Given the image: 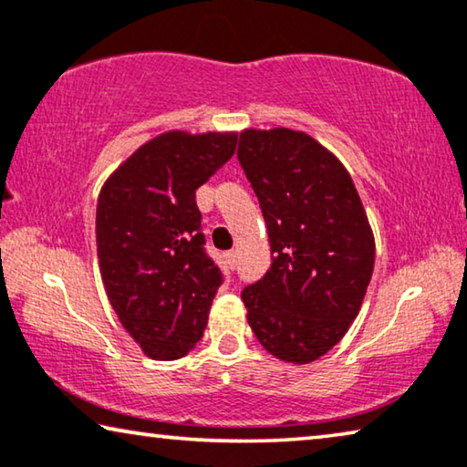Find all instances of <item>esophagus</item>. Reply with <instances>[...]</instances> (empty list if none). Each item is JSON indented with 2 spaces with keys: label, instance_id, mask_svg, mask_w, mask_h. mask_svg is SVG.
Masks as SVG:
<instances>
[{
  "label": "esophagus",
  "instance_id": "34e87169",
  "mask_svg": "<svg viewBox=\"0 0 467 467\" xmlns=\"http://www.w3.org/2000/svg\"><path fill=\"white\" fill-rule=\"evenodd\" d=\"M225 258H227V265H229V267H235V253H234V250H229V253L225 254Z\"/></svg>",
  "mask_w": 467,
  "mask_h": 467
}]
</instances>
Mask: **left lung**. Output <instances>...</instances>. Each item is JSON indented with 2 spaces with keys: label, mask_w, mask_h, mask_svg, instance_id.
I'll use <instances>...</instances> for the list:
<instances>
[{
  "label": "left lung",
  "mask_w": 467,
  "mask_h": 467,
  "mask_svg": "<svg viewBox=\"0 0 467 467\" xmlns=\"http://www.w3.org/2000/svg\"><path fill=\"white\" fill-rule=\"evenodd\" d=\"M238 161L261 204L271 267L242 290L263 348L311 363L342 340L368 292L376 242L344 164L305 131L244 129Z\"/></svg>",
  "instance_id": "obj_1"
}]
</instances>
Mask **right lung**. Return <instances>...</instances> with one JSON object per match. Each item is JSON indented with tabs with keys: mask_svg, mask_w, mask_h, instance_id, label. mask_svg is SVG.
I'll list each match as a JSON object with an SVG mask.
<instances>
[{
	"mask_svg": "<svg viewBox=\"0 0 467 467\" xmlns=\"http://www.w3.org/2000/svg\"><path fill=\"white\" fill-rule=\"evenodd\" d=\"M235 146V133H161L99 192L96 244L104 288L129 336L156 361L185 357L204 334L223 275L204 250L196 190Z\"/></svg>",
	"mask_w": 467,
	"mask_h": 467,
	"instance_id": "add662e5",
	"label": "right lung"
}]
</instances>
